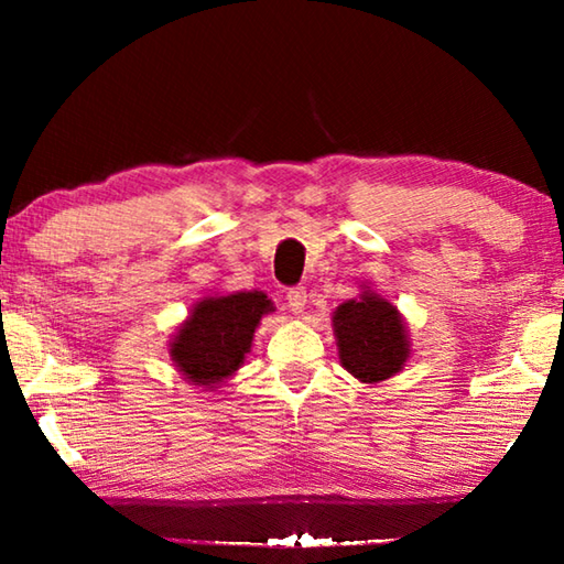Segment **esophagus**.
I'll return each instance as SVG.
<instances>
[{"label": "esophagus", "instance_id": "34e87169", "mask_svg": "<svg viewBox=\"0 0 564 564\" xmlns=\"http://www.w3.org/2000/svg\"><path fill=\"white\" fill-rule=\"evenodd\" d=\"M285 301H289L293 313H303L305 301H308V293H305L303 285H293V289H289V293H285Z\"/></svg>", "mask_w": 564, "mask_h": 564}]
</instances>
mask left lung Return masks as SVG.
<instances>
[{"label": "left lung", "instance_id": "left-lung-1", "mask_svg": "<svg viewBox=\"0 0 564 564\" xmlns=\"http://www.w3.org/2000/svg\"><path fill=\"white\" fill-rule=\"evenodd\" d=\"M340 362L362 383L386 380L408 360L405 326L398 311L376 293L343 303L333 316Z\"/></svg>", "mask_w": 564, "mask_h": 564}]
</instances>
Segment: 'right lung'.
Instances as JSON below:
<instances>
[{"label":"right lung","instance_id":"right-lung-1","mask_svg":"<svg viewBox=\"0 0 564 564\" xmlns=\"http://www.w3.org/2000/svg\"><path fill=\"white\" fill-rule=\"evenodd\" d=\"M273 311L261 291L204 299L171 343V358L194 386H216L241 366L253 330Z\"/></svg>","mask_w":564,"mask_h":564}]
</instances>
